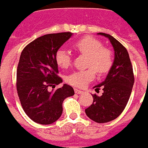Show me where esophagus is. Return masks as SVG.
I'll list each match as a JSON object with an SVG mask.
<instances>
[{
	"label": "esophagus",
	"instance_id": "1",
	"mask_svg": "<svg viewBox=\"0 0 148 148\" xmlns=\"http://www.w3.org/2000/svg\"><path fill=\"white\" fill-rule=\"evenodd\" d=\"M75 93L76 94H82V93H84V92L81 91V90H79V89L75 88Z\"/></svg>",
	"mask_w": 148,
	"mask_h": 148
}]
</instances>
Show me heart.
I'll use <instances>...</instances> for the list:
<instances>
[{
  "instance_id": "1",
  "label": "heart",
  "mask_w": 148,
  "mask_h": 148,
  "mask_svg": "<svg viewBox=\"0 0 148 148\" xmlns=\"http://www.w3.org/2000/svg\"><path fill=\"white\" fill-rule=\"evenodd\" d=\"M73 49L84 55L88 56L86 67L88 69L72 72L66 78L70 85L82 88L94 79L96 71L99 74H105L112 68L113 64L112 53L109 49L103 47L99 40L85 36L72 45ZM56 63L61 69H67L71 65L72 56L67 50L60 49L55 56Z\"/></svg>"
}]
</instances>
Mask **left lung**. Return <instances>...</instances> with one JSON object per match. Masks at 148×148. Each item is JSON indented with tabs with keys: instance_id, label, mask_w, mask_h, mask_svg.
<instances>
[{
	"instance_id": "obj_1",
	"label": "left lung",
	"mask_w": 148,
	"mask_h": 148,
	"mask_svg": "<svg viewBox=\"0 0 148 148\" xmlns=\"http://www.w3.org/2000/svg\"><path fill=\"white\" fill-rule=\"evenodd\" d=\"M110 40L115 51L114 62L105 79L96 85V90L102 87V96L93 95V103L85 109L88 118L99 123L116 119L123 112L128 102L134 84V74L127 49L109 34L99 32Z\"/></svg>"
}]
</instances>
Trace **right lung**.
Wrapping results in <instances>:
<instances>
[{"label":"right lung","mask_w":148,"mask_h":148,"mask_svg":"<svg viewBox=\"0 0 148 148\" xmlns=\"http://www.w3.org/2000/svg\"><path fill=\"white\" fill-rule=\"evenodd\" d=\"M72 36L69 32L44 35L29 43L21 54L16 90L25 112L37 123L56 122L62 115L63 101L74 95L72 87L66 84L55 91L49 89L63 82L57 75L55 56Z\"/></svg>","instance_id":"right-lung-1"}]
</instances>
